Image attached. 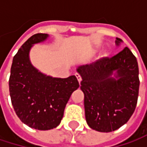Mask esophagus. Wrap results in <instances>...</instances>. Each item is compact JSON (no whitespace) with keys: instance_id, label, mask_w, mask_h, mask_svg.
Segmentation results:
<instances>
[{"instance_id":"34e87169","label":"esophagus","mask_w":147,"mask_h":147,"mask_svg":"<svg viewBox=\"0 0 147 147\" xmlns=\"http://www.w3.org/2000/svg\"><path fill=\"white\" fill-rule=\"evenodd\" d=\"M76 78H77L78 82H81V81H82V76H80V74L76 73Z\"/></svg>"}]
</instances>
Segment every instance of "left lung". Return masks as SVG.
<instances>
[{"mask_svg":"<svg viewBox=\"0 0 147 147\" xmlns=\"http://www.w3.org/2000/svg\"><path fill=\"white\" fill-rule=\"evenodd\" d=\"M123 41L117 38L116 44ZM81 75L88 125L99 132L114 131L133 115L139 95L137 59L125 47L112 58H103L76 69Z\"/></svg>","mask_w":147,"mask_h":147,"instance_id":"obj_1","label":"left lung"}]
</instances>
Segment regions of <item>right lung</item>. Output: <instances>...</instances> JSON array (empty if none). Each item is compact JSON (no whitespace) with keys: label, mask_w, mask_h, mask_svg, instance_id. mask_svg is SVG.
<instances>
[{"label":"right lung","mask_w":147,"mask_h":147,"mask_svg":"<svg viewBox=\"0 0 147 147\" xmlns=\"http://www.w3.org/2000/svg\"><path fill=\"white\" fill-rule=\"evenodd\" d=\"M47 37V34H36L21 46L13 57L9 78L10 97L17 116L38 130L52 129L60 123L71 94L79 88L76 76L53 77L32 65L31 47Z\"/></svg>","instance_id":"obj_1"}]
</instances>
